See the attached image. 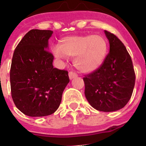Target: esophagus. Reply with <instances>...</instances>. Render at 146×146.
I'll return each mask as SVG.
<instances>
[{"mask_svg":"<svg viewBox=\"0 0 146 146\" xmlns=\"http://www.w3.org/2000/svg\"><path fill=\"white\" fill-rule=\"evenodd\" d=\"M68 76H69V78L70 79V80H72L73 78H76L78 76L77 73H76V72H73V71H70L68 73Z\"/></svg>","mask_w":146,"mask_h":146,"instance_id":"1","label":"esophagus"}]
</instances>
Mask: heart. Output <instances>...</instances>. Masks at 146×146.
<instances>
[{
  "label": "heart",
  "mask_w": 146,
  "mask_h": 146,
  "mask_svg": "<svg viewBox=\"0 0 146 146\" xmlns=\"http://www.w3.org/2000/svg\"><path fill=\"white\" fill-rule=\"evenodd\" d=\"M108 51V42L100 35H75L60 40L53 49L56 57L74 56L73 63L83 73H91L103 63Z\"/></svg>",
  "instance_id": "b5f03b06"
}]
</instances>
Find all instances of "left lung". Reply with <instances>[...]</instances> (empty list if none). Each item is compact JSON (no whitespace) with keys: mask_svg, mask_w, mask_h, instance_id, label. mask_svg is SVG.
Listing matches in <instances>:
<instances>
[{"mask_svg":"<svg viewBox=\"0 0 146 146\" xmlns=\"http://www.w3.org/2000/svg\"><path fill=\"white\" fill-rule=\"evenodd\" d=\"M110 51L100 67L83 77L85 96L90 106L104 112L123 108L132 96L135 74L131 57L121 40L105 31Z\"/></svg>","mask_w":146,"mask_h":146,"instance_id":"obj_1","label":"left lung"}]
</instances>
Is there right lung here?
I'll return each mask as SVG.
<instances>
[{"mask_svg":"<svg viewBox=\"0 0 146 146\" xmlns=\"http://www.w3.org/2000/svg\"><path fill=\"white\" fill-rule=\"evenodd\" d=\"M49 30L28 31L15 48L10 70L11 96L25 115L42 117L58 108L69 83L67 70L53 68L54 56L48 49Z\"/></svg>","mask_w":146,"mask_h":146,"instance_id":"add662e5","label":"right lung"}]
</instances>
